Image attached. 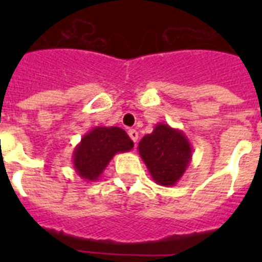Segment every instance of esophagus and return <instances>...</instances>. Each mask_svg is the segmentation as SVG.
<instances>
[{"instance_id": "obj_1", "label": "esophagus", "mask_w": 262, "mask_h": 262, "mask_svg": "<svg viewBox=\"0 0 262 262\" xmlns=\"http://www.w3.org/2000/svg\"><path fill=\"white\" fill-rule=\"evenodd\" d=\"M128 135H129V138H131V140H133V142L136 144V143H138V139H139L138 131H136V129H129Z\"/></svg>"}]
</instances>
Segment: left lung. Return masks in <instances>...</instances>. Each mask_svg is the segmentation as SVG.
Returning <instances> with one entry per match:
<instances>
[{
	"label": "left lung",
	"mask_w": 262,
	"mask_h": 262,
	"mask_svg": "<svg viewBox=\"0 0 262 262\" xmlns=\"http://www.w3.org/2000/svg\"><path fill=\"white\" fill-rule=\"evenodd\" d=\"M138 151L154 181L166 187L180 181L193 156L186 135L166 123H157L151 134L143 136Z\"/></svg>",
	"instance_id": "obj_1"
}]
</instances>
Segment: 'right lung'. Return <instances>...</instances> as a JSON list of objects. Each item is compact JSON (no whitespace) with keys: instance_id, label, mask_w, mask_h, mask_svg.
Returning <instances> with one entry per match:
<instances>
[{"instance_id":"obj_1","label":"right lung","mask_w":262,"mask_h":262,"mask_svg":"<svg viewBox=\"0 0 262 262\" xmlns=\"http://www.w3.org/2000/svg\"><path fill=\"white\" fill-rule=\"evenodd\" d=\"M133 140L120 127L97 126L81 138L72 161L81 178L97 181L117 154L131 151Z\"/></svg>"}]
</instances>
